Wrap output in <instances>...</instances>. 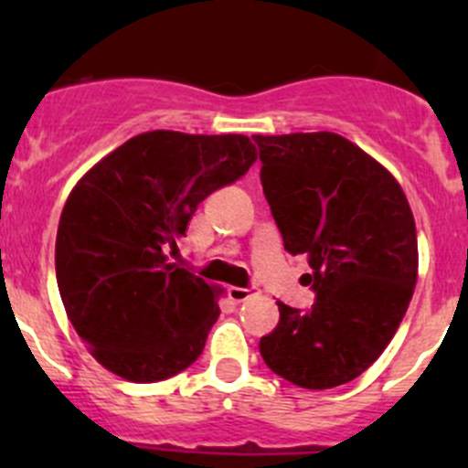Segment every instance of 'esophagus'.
<instances>
[{
	"instance_id": "esophagus-1",
	"label": "esophagus",
	"mask_w": 468,
	"mask_h": 468,
	"mask_svg": "<svg viewBox=\"0 0 468 468\" xmlns=\"http://www.w3.org/2000/svg\"><path fill=\"white\" fill-rule=\"evenodd\" d=\"M253 294H256V292L249 290V287H229V299L235 301V303H242V301H249Z\"/></svg>"
}]
</instances>
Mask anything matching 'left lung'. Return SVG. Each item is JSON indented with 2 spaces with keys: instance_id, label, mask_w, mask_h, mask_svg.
<instances>
[{
  "instance_id": "1",
  "label": "left lung",
  "mask_w": 468,
  "mask_h": 468,
  "mask_svg": "<svg viewBox=\"0 0 468 468\" xmlns=\"http://www.w3.org/2000/svg\"><path fill=\"white\" fill-rule=\"evenodd\" d=\"M253 140L285 251L308 256L317 292L308 313L278 301L261 356L305 389L344 385L378 360L408 313L419 276L412 207L389 169L342 135Z\"/></svg>"
}]
</instances>
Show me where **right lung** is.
<instances>
[{
  "label": "right lung",
  "instance_id": "obj_1",
  "mask_svg": "<svg viewBox=\"0 0 468 468\" xmlns=\"http://www.w3.org/2000/svg\"><path fill=\"white\" fill-rule=\"evenodd\" d=\"M256 158L247 135L146 131L79 178L56 235V281L68 319L103 369L155 382L201 356L224 290L169 253L197 206Z\"/></svg>",
  "mask_w": 468,
  "mask_h": 468
}]
</instances>
